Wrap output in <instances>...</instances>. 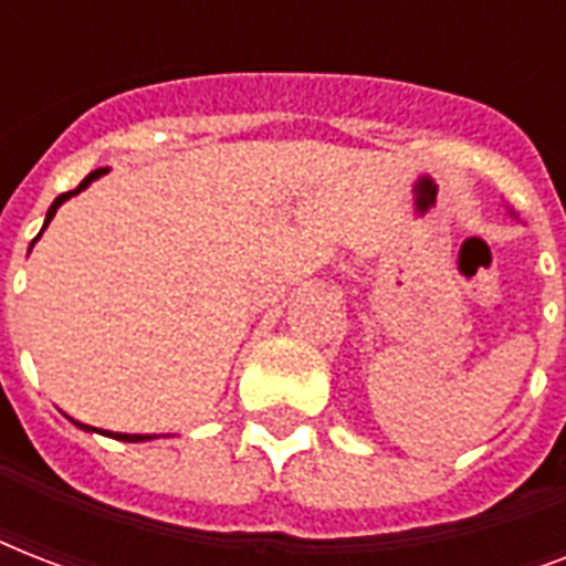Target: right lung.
Returning <instances> with one entry per match:
<instances>
[{"instance_id": "right-lung-1", "label": "right lung", "mask_w": 566, "mask_h": 566, "mask_svg": "<svg viewBox=\"0 0 566 566\" xmlns=\"http://www.w3.org/2000/svg\"><path fill=\"white\" fill-rule=\"evenodd\" d=\"M102 172H108V170H105V167H99V170H93L91 176H87V179H84L82 185H78V188H75V190H70V193H61V196H57L55 202H52V208H49V213H46V222L52 220V217H55L57 205H61V202H66V199H70V196H75V193H78V190H84V188H87V185H91L93 179H99ZM46 222H43V229H46ZM38 238H40V234H38ZM38 238H34V240H38ZM73 422H75V420H73ZM75 426H78V429H91V426H84V422H75ZM93 431H96V429H93ZM102 434H108V438H114V440H128V443H137V440H153V434H119V431H102Z\"/></svg>"}]
</instances>
